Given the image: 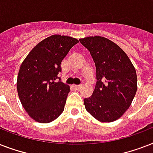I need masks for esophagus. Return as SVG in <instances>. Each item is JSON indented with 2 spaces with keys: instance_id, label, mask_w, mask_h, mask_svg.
Instances as JSON below:
<instances>
[{
  "instance_id": "esophagus-1",
  "label": "esophagus",
  "mask_w": 153,
  "mask_h": 153,
  "mask_svg": "<svg viewBox=\"0 0 153 153\" xmlns=\"http://www.w3.org/2000/svg\"><path fill=\"white\" fill-rule=\"evenodd\" d=\"M74 87L76 89V90H78V91H79V90H80V89L82 88V86L81 85H74Z\"/></svg>"
}]
</instances>
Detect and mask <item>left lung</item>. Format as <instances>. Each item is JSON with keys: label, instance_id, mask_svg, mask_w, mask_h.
Instances as JSON below:
<instances>
[{"label": "left lung", "instance_id": "left-lung-1", "mask_svg": "<svg viewBox=\"0 0 153 153\" xmlns=\"http://www.w3.org/2000/svg\"><path fill=\"white\" fill-rule=\"evenodd\" d=\"M79 41L88 49L95 63V88L84 99L86 111L98 121L112 122L130 106L137 90L133 63L122 49L102 36H89Z\"/></svg>", "mask_w": 153, "mask_h": 153}]
</instances>
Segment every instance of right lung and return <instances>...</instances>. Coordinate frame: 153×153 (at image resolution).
Instances as JSON below:
<instances>
[{
    "mask_svg": "<svg viewBox=\"0 0 153 153\" xmlns=\"http://www.w3.org/2000/svg\"><path fill=\"white\" fill-rule=\"evenodd\" d=\"M78 43L75 38L53 35L39 42L21 63L16 82L18 96L36 121L49 123L63 112L70 86L58 75L62 71L61 62Z\"/></svg>",
    "mask_w": 153,
    "mask_h": 153,
    "instance_id": "add662e5",
    "label": "right lung"
}]
</instances>
